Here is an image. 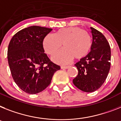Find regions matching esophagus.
<instances>
[{"label":"esophagus","mask_w":121,"mask_h":121,"mask_svg":"<svg viewBox=\"0 0 121 121\" xmlns=\"http://www.w3.org/2000/svg\"><path fill=\"white\" fill-rule=\"evenodd\" d=\"M69 67L70 66H61L60 68H61L62 69H68Z\"/></svg>","instance_id":"1"}]
</instances>
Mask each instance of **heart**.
<instances>
[{
    "instance_id": "1",
    "label": "heart",
    "mask_w": 121,
    "mask_h": 121,
    "mask_svg": "<svg viewBox=\"0 0 121 121\" xmlns=\"http://www.w3.org/2000/svg\"><path fill=\"white\" fill-rule=\"evenodd\" d=\"M63 44L64 49L54 55L52 60L60 64H66L73 58L81 60L87 56L92 46V40L86 31L78 27L59 30L55 35L45 37L43 46L48 54L52 56Z\"/></svg>"
}]
</instances>
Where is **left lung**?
Segmentation results:
<instances>
[{
	"instance_id": "1",
	"label": "left lung",
	"mask_w": 121,
	"mask_h": 121,
	"mask_svg": "<svg viewBox=\"0 0 121 121\" xmlns=\"http://www.w3.org/2000/svg\"><path fill=\"white\" fill-rule=\"evenodd\" d=\"M93 42L91 51L86 57L77 62V76L73 80L75 86L85 92L97 90L108 77L111 67V48L101 32L91 27Z\"/></svg>"
}]
</instances>
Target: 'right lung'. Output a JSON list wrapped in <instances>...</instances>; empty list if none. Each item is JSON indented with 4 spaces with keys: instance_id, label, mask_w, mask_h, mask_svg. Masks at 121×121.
Listing matches in <instances>:
<instances>
[{
    "instance_id": "right-lung-1",
    "label": "right lung",
    "mask_w": 121,
    "mask_h": 121,
    "mask_svg": "<svg viewBox=\"0 0 121 121\" xmlns=\"http://www.w3.org/2000/svg\"><path fill=\"white\" fill-rule=\"evenodd\" d=\"M52 30L31 26L19 31L9 43L7 59L13 79L28 94H36L46 88L54 73L60 69L44 53L43 40Z\"/></svg>"
}]
</instances>
